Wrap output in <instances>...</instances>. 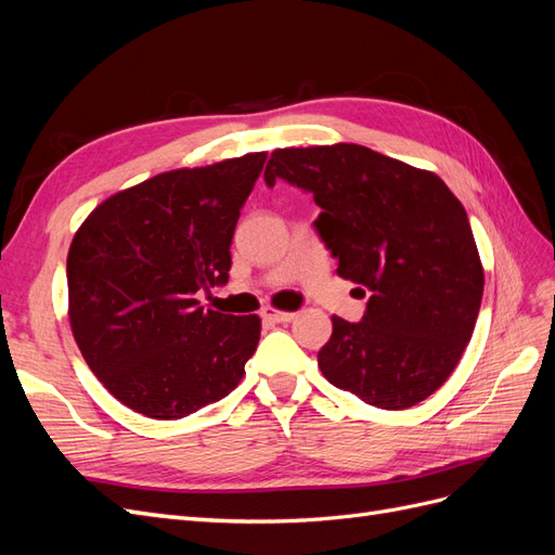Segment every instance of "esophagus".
<instances>
[{"label": "esophagus", "instance_id": "obj_1", "mask_svg": "<svg viewBox=\"0 0 555 555\" xmlns=\"http://www.w3.org/2000/svg\"><path fill=\"white\" fill-rule=\"evenodd\" d=\"M261 317L268 319V322H273V324H287V322H292V319L296 317V312H282V310L266 308V310L261 312Z\"/></svg>", "mask_w": 555, "mask_h": 555}]
</instances>
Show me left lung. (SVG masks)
Instances as JSON below:
<instances>
[{
    "instance_id": "obj_1",
    "label": "left lung",
    "mask_w": 555,
    "mask_h": 555,
    "mask_svg": "<svg viewBox=\"0 0 555 555\" xmlns=\"http://www.w3.org/2000/svg\"><path fill=\"white\" fill-rule=\"evenodd\" d=\"M263 180L314 196L317 236L354 296H367L361 322L331 319L319 371L382 410L438 391L473 338L483 294L461 201L435 173L354 143L275 150Z\"/></svg>"
}]
</instances>
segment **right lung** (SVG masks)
Wrapping results in <instances>:
<instances>
[{
  "mask_svg": "<svg viewBox=\"0 0 555 555\" xmlns=\"http://www.w3.org/2000/svg\"><path fill=\"white\" fill-rule=\"evenodd\" d=\"M266 153L159 173L96 206L66 257L69 319L90 371L129 410L182 418L236 389L257 314L198 306L229 280L231 238Z\"/></svg>",
  "mask_w": 555,
  "mask_h": 555,
  "instance_id": "obj_1",
  "label": "right lung"
}]
</instances>
